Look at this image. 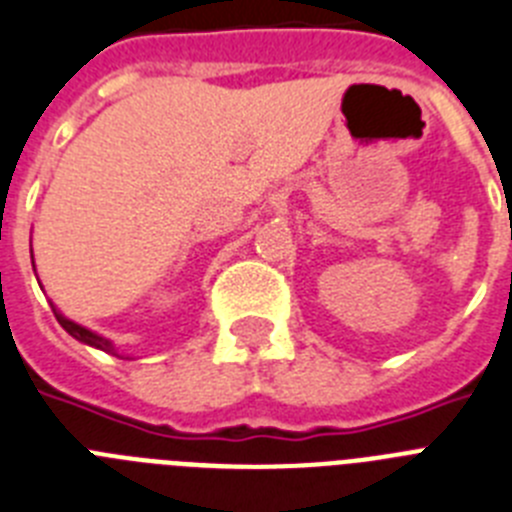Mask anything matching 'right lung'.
<instances>
[{
    "instance_id": "obj_1",
    "label": "right lung",
    "mask_w": 512,
    "mask_h": 512,
    "mask_svg": "<svg viewBox=\"0 0 512 512\" xmlns=\"http://www.w3.org/2000/svg\"><path fill=\"white\" fill-rule=\"evenodd\" d=\"M30 259H33V251H30ZM51 308H54V316H56V321L61 323V329L67 331L69 336H74L77 342L87 344V347L103 349V352H108V355H116V357H119V352H116V347H113L111 339H106V336H100V334H95V331L85 329V326H80V323H74L72 318L64 316V313H61V310L56 308L54 303H51Z\"/></svg>"
}]
</instances>
